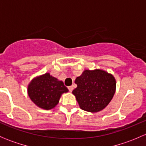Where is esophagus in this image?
I'll use <instances>...</instances> for the list:
<instances>
[{
  "instance_id": "34e87169",
  "label": "esophagus",
  "mask_w": 146,
  "mask_h": 146,
  "mask_svg": "<svg viewBox=\"0 0 146 146\" xmlns=\"http://www.w3.org/2000/svg\"><path fill=\"white\" fill-rule=\"evenodd\" d=\"M68 88V90H69V91H70V92H72V91H73V86H69Z\"/></svg>"
}]
</instances>
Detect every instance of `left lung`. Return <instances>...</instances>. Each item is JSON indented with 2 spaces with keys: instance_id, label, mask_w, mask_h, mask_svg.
Instances as JSON below:
<instances>
[{
  "instance_id": "obj_1",
  "label": "left lung",
  "mask_w": 146,
  "mask_h": 146,
  "mask_svg": "<svg viewBox=\"0 0 146 146\" xmlns=\"http://www.w3.org/2000/svg\"><path fill=\"white\" fill-rule=\"evenodd\" d=\"M77 88L73 90L80 109L89 112H98L105 108L116 91L114 76L100 69L85 70L76 78Z\"/></svg>"
}]
</instances>
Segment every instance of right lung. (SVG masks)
Masks as SVG:
<instances>
[{"label": "right lung", "mask_w": 146, "mask_h": 146, "mask_svg": "<svg viewBox=\"0 0 146 146\" xmlns=\"http://www.w3.org/2000/svg\"><path fill=\"white\" fill-rule=\"evenodd\" d=\"M68 92L64 82L46 73L32 80L27 87L31 100L44 110H51L58 104L63 93Z\"/></svg>", "instance_id": "add662e5"}]
</instances>
